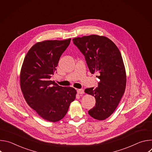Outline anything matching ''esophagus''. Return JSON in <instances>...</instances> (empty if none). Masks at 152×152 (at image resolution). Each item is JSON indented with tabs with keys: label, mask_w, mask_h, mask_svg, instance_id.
<instances>
[{
	"label": "esophagus",
	"mask_w": 152,
	"mask_h": 152,
	"mask_svg": "<svg viewBox=\"0 0 152 152\" xmlns=\"http://www.w3.org/2000/svg\"><path fill=\"white\" fill-rule=\"evenodd\" d=\"M77 93L79 94H83L84 93V91L83 89H79L77 90Z\"/></svg>",
	"instance_id": "1"
}]
</instances>
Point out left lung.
I'll list each match as a JSON object with an SVG mask.
<instances>
[{
  "label": "left lung",
  "mask_w": 152,
  "mask_h": 152,
  "mask_svg": "<svg viewBox=\"0 0 152 152\" xmlns=\"http://www.w3.org/2000/svg\"><path fill=\"white\" fill-rule=\"evenodd\" d=\"M74 45L85 56L90 72L100 81L98 86L85 92L94 96L96 104L89 115L98 120L109 117L115 110L125 91L126 70L121 53L114 43L104 36L91 35L73 39Z\"/></svg>",
  "instance_id": "8db88e82"
}]
</instances>
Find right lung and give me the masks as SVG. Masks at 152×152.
I'll list each match as a JSON object with an SVG mask.
<instances>
[{"mask_svg": "<svg viewBox=\"0 0 152 152\" xmlns=\"http://www.w3.org/2000/svg\"><path fill=\"white\" fill-rule=\"evenodd\" d=\"M70 41L36 43L27 53L21 69L20 87L25 100L41 117L52 122L64 117L77 93L72 87H62L50 80Z\"/></svg>", "mask_w": 152, "mask_h": 152, "instance_id": "right-lung-1", "label": "right lung"}]
</instances>
